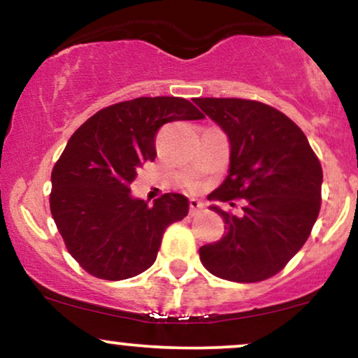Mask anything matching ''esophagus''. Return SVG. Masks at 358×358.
Masks as SVG:
<instances>
[{"label":"esophagus","mask_w":358,"mask_h":358,"mask_svg":"<svg viewBox=\"0 0 358 358\" xmlns=\"http://www.w3.org/2000/svg\"><path fill=\"white\" fill-rule=\"evenodd\" d=\"M203 208H204V204L201 203V201H197V199L189 201V214H191V216H196L197 213L203 211Z\"/></svg>","instance_id":"34e87169"}]
</instances>
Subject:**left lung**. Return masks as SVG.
I'll return each mask as SVG.
<instances>
[{
    "label": "left lung",
    "mask_w": 358,
    "mask_h": 358,
    "mask_svg": "<svg viewBox=\"0 0 358 358\" xmlns=\"http://www.w3.org/2000/svg\"><path fill=\"white\" fill-rule=\"evenodd\" d=\"M194 102L231 145L228 176L208 199H245L239 216L211 206L226 233L199 248L201 263L217 278L236 283L271 278L312 233L322 204L320 161L301 129L270 105L211 96Z\"/></svg>",
    "instance_id": "obj_1"
}]
</instances>
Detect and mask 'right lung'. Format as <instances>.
<instances>
[{
  "label": "right lung",
  "instance_id": "obj_1",
  "mask_svg": "<svg viewBox=\"0 0 358 358\" xmlns=\"http://www.w3.org/2000/svg\"><path fill=\"white\" fill-rule=\"evenodd\" d=\"M203 117L180 96H138L102 108L70 137L52 171L50 211L87 273L119 281L152 266L164 231L187 216L189 199L167 192L149 206L130 194V184L157 155L164 124Z\"/></svg>",
  "mask_w": 358,
  "mask_h": 358
}]
</instances>
